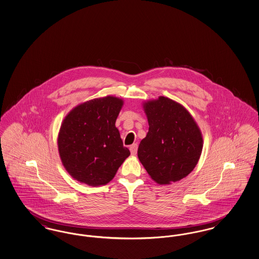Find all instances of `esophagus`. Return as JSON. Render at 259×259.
<instances>
[{
    "label": "esophagus",
    "instance_id": "1",
    "mask_svg": "<svg viewBox=\"0 0 259 259\" xmlns=\"http://www.w3.org/2000/svg\"><path fill=\"white\" fill-rule=\"evenodd\" d=\"M137 150H138V145L137 144H133L132 146H130V151H131L132 155H135L137 153Z\"/></svg>",
    "mask_w": 259,
    "mask_h": 259
}]
</instances>
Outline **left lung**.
Returning <instances> with one entry per match:
<instances>
[{"instance_id":"8db88e82","label":"left lung","mask_w":259,"mask_h":259,"mask_svg":"<svg viewBox=\"0 0 259 259\" xmlns=\"http://www.w3.org/2000/svg\"><path fill=\"white\" fill-rule=\"evenodd\" d=\"M148 134L140 143L138 157L159 185L184 179L197 165L203 148L201 131L179 103L160 96L144 105Z\"/></svg>"}]
</instances>
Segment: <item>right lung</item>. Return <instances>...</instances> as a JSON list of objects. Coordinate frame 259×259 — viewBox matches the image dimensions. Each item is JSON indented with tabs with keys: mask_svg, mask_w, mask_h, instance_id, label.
<instances>
[{
	"mask_svg": "<svg viewBox=\"0 0 259 259\" xmlns=\"http://www.w3.org/2000/svg\"><path fill=\"white\" fill-rule=\"evenodd\" d=\"M121 99L107 96L75 107L65 117L58 136L62 163L76 181L92 186L108 184L130 155L115 120Z\"/></svg>",
	"mask_w": 259,
	"mask_h": 259,
	"instance_id": "add662e5",
	"label": "right lung"
}]
</instances>
